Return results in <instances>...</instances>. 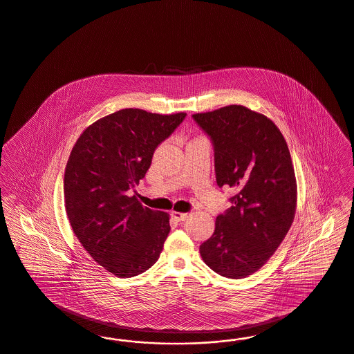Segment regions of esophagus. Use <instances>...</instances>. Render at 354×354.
<instances>
[{"mask_svg": "<svg viewBox=\"0 0 354 354\" xmlns=\"http://www.w3.org/2000/svg\"><path fill=\"white\" fill-rule=\"evenodd\" d=\"M171 216L176 221H185L187 220V217H188L187 213H180V212H172Z\"/></svg>", "mask_w": 354, "mask_h": 354, "instance_id": "esophagus-1", "label": "esophagus"}]
</instances>
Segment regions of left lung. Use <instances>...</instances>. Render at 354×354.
I'll use <instances>...</instances> for the list:
<instances>
[{"label":"left lung","mask_w":354,"mask_h":354,"mask_svg":"<svg viewBox=\"0 0 354 354\" xmlns=\"http://www.w3.org/2000/svg\"><path fill=\"white\" fill-rule=\"evenodd\" d=\"M192 118L213 144L218 187L235 192L200 254L216 273L243 279L268 261L292 226L297 183L290 151L274 122L243 106Z\"/></svg>","instance_id":"1"}]
</instances>
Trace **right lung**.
<instances>
[{
	"instance_id": "add662e5",
	"label": "right lung",
	"mask_w": 354,
	"mask_h": 354,
	"mask_svg": "<svg viewBox=\"0 0 354 354\" xmlns=\"http://www.w3.org/2000/svg\"><path fill=\"white\" fill-rule=\"evenodd\" d=\"M185 116L118 111L86 128L71 153L64 176L71 226L87 254L118 277L150 268L170 232L166 212L144 207L129 194Z\"/></svg>"
}]
</instances>
